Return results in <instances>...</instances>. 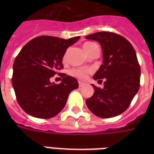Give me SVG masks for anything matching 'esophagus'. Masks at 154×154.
Wrapping results in <instances>:
<instances>
[{
	"instance_id": "34e87169",
	"label": "esophagus",
	"mask_w": 154,
	"mask_h": 154,
	"mask_svg": "<svg viewBox=\"0 0 154 154\" xmlns=\"http://www.w3.org/2000/svg\"><path fill=\"white\" fill-rule=\"evenodd\" d=\"M78 83H79V87H82V86H83V85H84V83H83V82H78Z\"/></svg>"
}]
</instances>
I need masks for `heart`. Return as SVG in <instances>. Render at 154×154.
I'll return each instance as SVG.
<instances>
[{"mask_svg": "<svg viewBox=\"0 0 154 154\" xmlns=\"http://www.w3.org/2000/svg\"><path fill=\"white\" fill-rule=\"evenodd\" d=\"M96 46H98L96 43H94V42H85L84 45H83V48L85 50L87 53H89V51L91 50L93 48ZM89 72V70L87 69H72L70 70L69 73L73 77H77L80 80H84L86 78L87 74Z\"/></svg>", "mask_w": 154, "mask_h": 154, "instance_id": "obj_1", "label": "heart"}]
</instances>
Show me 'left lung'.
Masks as SVG:
<instances>
[{
    "instance_id": "obj_1",
    "label": "left lung",
    "mask_w": 154,
    "mask_h": 154,
    "mask_svg": "<svg viewBox=\"0 0 154 154\" xmlns=\"http://www.w3.org/2000/svg\"><path fill=\"white\" fill-rule=\"evenodd\" d=\"M86 39L99 42L102 49V65L93 77L104 88L94 89L86 100L87 107L94 114L110 118L128 109L140 88L141 68L134 47L122 36L114 32H97Z\"/></svg>"
}]
</instances>
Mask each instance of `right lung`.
<instances>
[{"label": "right lung", "instance_id": "1", "mask_svg": "<svg viewBox=\"0 0 154 154\" xmlns=\"http://www.w3.org/2000/svg\"><path fill=\"white\" fill-rule=\"evenodd\" d=\"M80 37H35L23 47L13 63L12 84L18 104L30 116L51 118L64 109L70 92L78 88L74 77L60 73V84L50 78L63 69L62 59Z\"/></svg>", "mask_w": 154, "mask_h": 154}]
</instances>
